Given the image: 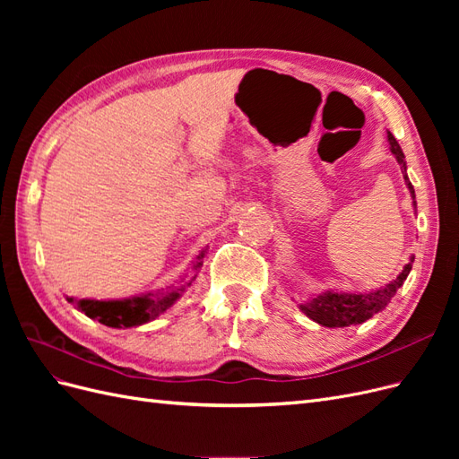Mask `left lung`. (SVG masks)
I'll list each match as a JSON object with an SVG mask.
<instances>
[{
  "label": "left lung",
  "instance_id": "left-lung-1",
  "mask_svg": "<svg viewBox=\"0 0 459 459\" xmlns=\"http://www.w3.org/2000/svg\"><path fill=\"white\" fill-rule=\"evenodd\" d=\"M388 143H391L393 155L396 157L398 164L402 166V172H404V179H406L411 197L415 199L413 186L410 184V179L406 176L404 152H402L398 142L394 140V135L391 132H388ZM413 204H415V201H413ZM411 262L406 264V268L402 270V273L393 283H388L385 289L373 290V293H364V295L325 293L322 297L314 299L310 304H307V307H300V308L308 317H312L314 322H317L319 325H325V327H346L352 324H362L371 316L381 312L386 304L391 302V299L396 295V290L402 287V283L406 281V277L411 270Z\"/></svg>",
  "mask_w": 459,
  "mask_h": 459
}]
</instances>
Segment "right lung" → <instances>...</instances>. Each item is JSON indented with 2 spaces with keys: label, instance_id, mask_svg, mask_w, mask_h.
Masks as SVG:
<instances>
[{
  "label": "right lung",
  "instance_id": "1",
  "mask_svg": "<svg viewBox=\"0 0 459 459\" xmlns=\"http://www.w3.org/2000/svg\"><path fill=\"white\" fill-rule=\"evenodd\" d=\"M206 251H203L197 256V262L193 268H201L203 266V256ZM191 285V281L187 283ZM182 289L178 290H160L157 295H143V297H135L128 300H74L68 299V302H73L78 307L80 312H84L88 317L97 319V322L108 325V327H134V325H142L149 319L157 317L162 314L166 308H170L172 304L179 299V293Z\"/></svg>",
  "mask_w": 459,
  "mask_h": 459
}]
</instances>
